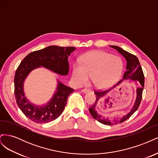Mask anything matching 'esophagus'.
I'll use <instances>...</instances> for the list:
<instances>
[{
    "instance_id": "obj_1",
    "label": "esophagus",
    "mask_w": 158,
    "mask_h": 158,
    "mask_svg": "<svg viewBox=\"0 0 158 158\" xmlns=\"http://www.w3.org/2000/svg\"><path fill=\"white\" fill-rule=\"evenodd\" d=\"M81 92L85 94V93H88V92H90V90L88 89H82V90H81Z\"/></svg>"
}]
</instances>
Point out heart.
<instances>
[{
    "label": "heart",
    "instance_id": "obj_1",
    "mask_svg": "<svg viewBox=\"0 0 158 158\" xmlns=\"http://www.w3.org/2000/svg\"><path fill=\"white\" fill-rule=\"evenodd\" d=\"M123 67L120 57L101 51L84 54L80 62L73 66V80L76 85L87 82L91 75L92 82L98 88H106L116 82Z\"/></svg>",
    "mask_w": 158,
    "mask_h": 158
}]
</instances>
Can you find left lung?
I'll return each mask as SVG.
<instances>
[{"label":"left lung","instance_id":"8db88e82","mask_svg":"<svg viewBox=\"0 0 158 158\" xmlns=\"http://www.w3.org/2000/svg\"><path fill=\"white\" fill-rule=\"evenodd\" d=\"M112 48L116 49L119 53L121 54L124 57H125L127 60V66H126V71L123 74V80H120L119 82L114 85L113 88L107 89L103 92H95V94L96 95V100L94 103L89 108V111L92 116L103 125H117L118 123H121L132 116L135 113V112L139 107V106L142 100V92L144 89V76L143 74V71L140 64V62L138 60L137 57L131 54L125 50L121 49V47L114 45H110ZM130 79L131 81L135 83L137 85V98L134 105L131 109L127 114L121 117L117 118H109V117H102L99 115L97 111L96 108L99 100H101L114 87H116L117 85L120 84L124 80Z\"/></svg>","mask_w":158,"mask_h":158}]
</instances>
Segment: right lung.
Returning a JSON list of instances; mask_svg holds the SVG:
<instances>
[{"instance_id":"right-lung-1","label":"right lung","mask_w":158,"mask_h":158,"mask_svg":"<svg viewBox=\"0 0 158 158\" xmlns=\"http://www.w3.org/2000/svg\"><path fill=\"white\" fill-rule=\"evenodd\" d=\"M76 49L74 47L51 45L28 54L18 67L14 76V94L18 106L22 113L37 123H47L55 120L63 113L70 94L74 89L57 80L56 90L51 99L41 106L31 103L23 90V84L32 70L41 66L52 73L66 76L69 72V56Z\"/></svg>"}]
</instances>
